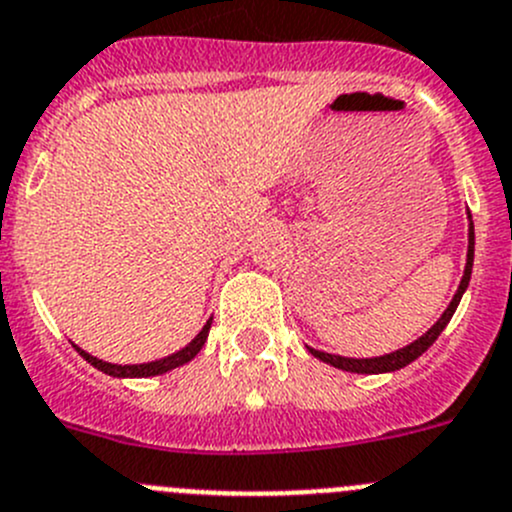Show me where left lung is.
I'll return each instance as SVG.
<instances>
[{
    "label": "left lung",
    "mask_w": 512,
    "mask_h": 512,
    "mask_svg": "<svg viewBox=\"0 0 512 512\" xmlns=\"http://www.w3.org/2000/svg\"><path fill=\"white\" fill-rule=\"evenodd\" d=\"M473 252H475V227H473V222H470V232H468V265H465L463 280H460L458 292H455L453 302H450L448 310L443 312V317H440V320L435 322V325L430 327V330L425 332L423 337H418V340H415V342H410L408 347H403V350H395V352H390V355H382V357H365V360H357V357L330 355V352L312 350V347H310V352L317 357V360L327 362V365L340 367V370H347V372H367V375H375V372H393V370H400V367L410 365V362L418 360V357L423 355V352L428 350V347L433 345L435 340H438V335L445 330V325H448V322H450L453 312L458 310L460 297H463L465 287H468V282H470V272H473Z\"/></svg>",
    "instance_id": "left-lung-1"
}]
</instances>
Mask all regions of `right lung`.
<instances>
[{"instance_id": "1", "label": "right lung", "mask_w": 512, "mask_h": 512, "mask_svg": "<svg viewBox=\"0 0 512 512\" xmlns=\"http://www.w3.org/2000/svg\"><path fill=\"white\" fill-rule=\"evenodd\" d=\"M210 325H212V320H207V325L202 327L200 335H197L195 340L190 342V345L182 347L180 352H175V355L162 357V360L145 362V365H112V362H104V360H99V357H92V355H89V352L79 350L77 345H74V350H77L79 355H82L84 360L89 362V365H94V367H97V370L107 372V375H112V377H152V375H162V372H167V370H175V367H180V365H185V362H190L192 357H195L197 352L202 350V345H205L207 335H210Z\"/></svg>"}]
</instances>
